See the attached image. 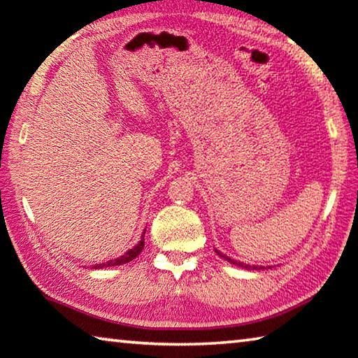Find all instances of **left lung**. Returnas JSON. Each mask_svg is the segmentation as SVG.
I'll use <instances>...</instances> for the list:
<instances>
[{"label": "left lung", "mask_w": 358, "mask_h": 358, "mask_svg": "<svg viewBox=\"0 0 358 358\" xmlns=\"http://www.w3.org/2000/svg\"><path fill=\"white\" fill-rule=\"evenodd\" d=\"M215 252H217L221 258L228 261V263L234 264V266H239V268H243V269H264L263 266H250V264H243V263H241V261H237V259H232V258H229V257H226L224 253H221V252H218V250H215Z\"/></svg>", "instance_id": "1"}]
</instances>
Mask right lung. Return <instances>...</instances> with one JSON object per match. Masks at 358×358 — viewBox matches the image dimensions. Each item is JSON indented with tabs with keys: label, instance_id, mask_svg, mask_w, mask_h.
Here are the masks:
<instances>
[{
	"label": "right lung",
	"instance_id": "obj_1",
	"mask_svg": "<svg viewBox=\"0 0 358 358\" xmlns=\"http://www.w3.org/2000/svg\"><path fill=\"white\" fill-rule=\"evenodd\" d=\"M145 231H143V236H141V239H140V242L137 243V245H135L134 248H130V250L124 253L122 257H119L116 259L106 261V263H103V264H97V266H94V268L99 269V268H110V266H121V264L129 263V261H132L135 257H138V255L141 253V250H143V247H145Z\"/></svg>",
	"mask_w": 358,
	"mask_h": 358
}]
</instances>
